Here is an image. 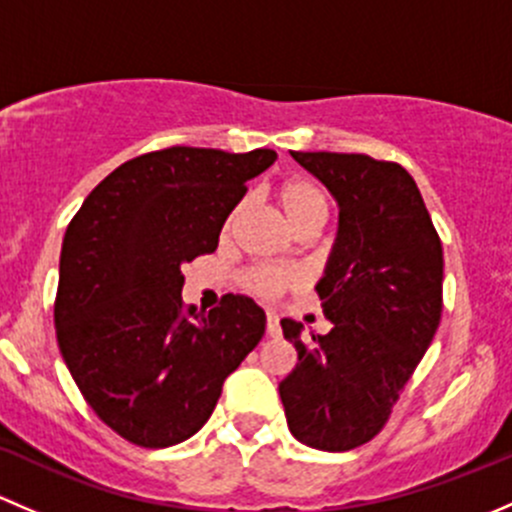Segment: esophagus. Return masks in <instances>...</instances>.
Segmentation results:
<instances>
[{
	"label": "esophagus",
	"instance_id": "34e87169",
	"mask_svg": "<svg viewBox=\"0 0 512 512\" xmlns=\"http://www.w3.org/2000/svg\"><path fill=\"white\" fill-rule=\"evenodd\" d=\"M266 335L268 337H281V325H278V315L268 310L266 313Z\"/></svg>",
	"mask_w": 512,
	"mask_h": 512
}]
</instances>
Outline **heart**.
<instances>
[{"instance_id":"heart-1","label":"heart","mask_w":512,"mask_h":512,"mask_svg":"<svg viewBox=\"0 0 512 512\" xmlns=\"http://www.w3.org/2000/svg\"><path fill=\"white\" fill-rule=\"evenodd\" d=\"M278 207H281L283 217H286L288 226L295 229L300 224H308V221H323L328 219L330 212V202L325 197V192L320 187H315L313 182L308 179H288V182L281 184L278 189ZM236 219H239V209L226 217L224 231L234 229ZM246 283H249L251 291L261 293V295H276L281 293L283 288L291 283V276H288L283 268H256L246 276Z\"/></svg>"}]
</instances>
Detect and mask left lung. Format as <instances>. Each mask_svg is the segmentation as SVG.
Listing matches in <instances>:
<instances>
[{"mask_svg": "<svg viewBox=\"0 0 512 512\" xmlns=\"http://www.w3.org/2000/svg\"><path fill=\"white\" fill-rule=\"evenodd\" d=\"M337 202V236L318 295L333 323L303 342V323L281 320L298 352L278 384L300 444L350 451L387 424L441 320L444 251L419 187L397 162L345 152H291Z\"/></svg>", "mask_w": 512, "mask_h": 512, "instance_id": "1", "label": "left lung"}]
</instances>
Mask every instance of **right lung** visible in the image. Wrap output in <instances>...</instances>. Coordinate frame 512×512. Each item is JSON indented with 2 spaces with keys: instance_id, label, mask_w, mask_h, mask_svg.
I'll use <instances>...</instances> for the list:
<instances>
[{
  "instance_id": "add662e5",
  "label": "right lung",
  "mask_w": 512,
  "mask_h": 512,
  "mask_svg": "<svg viewBox=\"0 0 512 512\" xmlns=\"http://www.w3.org/2000/svg\"><path fill=\"white\" fill-rule=\"evenodd\" d=\"M273 162V150L147 152L110 172L68 224L56 337L86 402L123 439L165 449L197 434L261 342L266 313L246 295L184 310L182 268L217 251L246 182Z\"/></svg>"
}]
</instances>
